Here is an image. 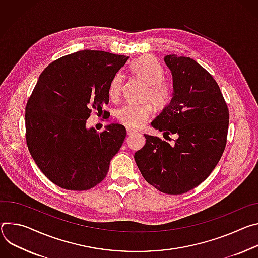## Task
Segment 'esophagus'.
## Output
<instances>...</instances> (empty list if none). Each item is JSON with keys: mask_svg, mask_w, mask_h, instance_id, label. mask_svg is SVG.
<instances>
[{"mask_svg": "<svg viewBox=\"0 0 258 258\" xmlns=\"http://www.w3.org/2000/svg\"><path fill=\"white\" fill-rule=\"evenodd\" d=\"M134 133H136L135 130H133V129H131V128H127V134H128V135H132V134H134Z\"/></svg>", "mask_w": 258, "mask_h": 258, "instance_id": "1", "label": "esophagus"}]
</instances>
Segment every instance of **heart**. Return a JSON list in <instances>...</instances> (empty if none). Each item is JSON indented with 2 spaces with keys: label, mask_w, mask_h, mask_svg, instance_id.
Returning a JSON list of instances; mask_svg holds the SVG:
<instances>
[{
  "label": "heart",
  "mask_w": 258,
  "mask_h": 258,
  "mask_svg": "<svg viewBox=\"0 0 258 258\" xmlns=\"http://www.w3.org/2000/svg\"><path fill=\"white\" fill-rule=\"evenodd\" d=\"M130 72L146 84L144 98L150 100L158 109H164L172 101L174 86L170 80L164 78V68L152 55H142L130 63ZM123 88V76L118 73L109 83L108 95L116 100L120 97ZM153 106L150 102L141 104H127L118 112V120L127 127L141 128L152 117Z\"/></svg>",
  "instance_id": "obj_1"
}]
</instances>
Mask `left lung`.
I'll return each mask as SVG.
<instances>
[{
    "label": "left lung",
    "instance_id": "1",
    "mask_svg": "<svg viewBox=\"0 0 258 258\" xmlns=\"http://www.w3.org/2000/svg\"><path fill=\"white\" fill-rule=\"evenodd\" d=\"M173 77L172 101L152 122L172 144L145 134V147L135 153L144 178L158 190L184 194L202 183L219 162L228 130L227 104L213 77L189 57L164 58Z\"/></svg>",
    "mask_w": 258,
    "mask_h": 258
}]
</instances>
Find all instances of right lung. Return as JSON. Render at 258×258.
<instances>
[{
    "mask_svg": "<svg viewBox=\"0 0 258 258\" xmlns=\"http://www.w3.org/2000/svg\"><path fill=\"white\" fill-rule=\"evenodd\" d=\"M128 58L83 50L60 57L41 74L25 107V137L37 166L54 184L81 191L106 176L126 129L110 124L96 132L86 128V121L92 109L102 112L109 83Z\"/></svg>",
    "mask_w": 258,
    "mask_h": 258,
    "instance_id": "right-lung-1",
    "label": "right lung"
}]
</instances>
